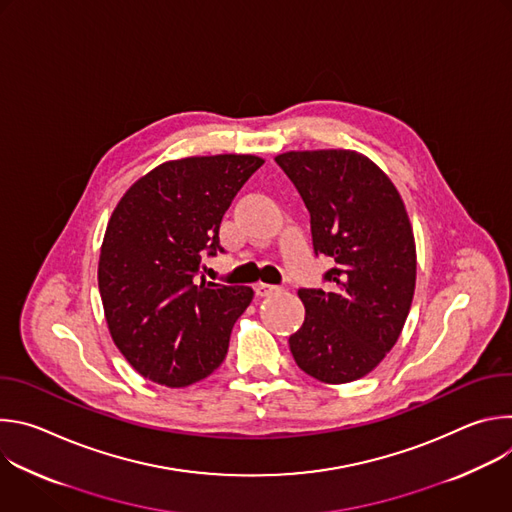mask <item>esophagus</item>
<instances>
[{
	"instance_id": "obj_1",
	"label": "esophagus",
	"mask_w": 512,
	"mask_h": 512,
	"mask_svg": "<svg viewBox=\"0 0 512 512\" xmlns=\"http://www.w3.org/2000/svg\"><path fill=\"white\" fill-rule=\"evenodd\" d=\"M277 291H279V287H275V285H269V283H255V294H257L259 298H269V296L277 294Z\"/></svg>"
}]
</instances>
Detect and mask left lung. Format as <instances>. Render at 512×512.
<instances>
[{
    "instance_id": "obj_1",
    "label": "left lung",
    "mask_w": 512,
    "mask_h": 512,
    "mask_svg": "<svg viewBox=\"0 0 512 512\" xmlns=\"http://www.w3.org/2000/svg\"><path fill=\"white\" fill-rule=\"evenodd\" d=\"M275 162L310 212L314 253L334 259L324 275L332 289L298 291L306 320L289 350L322 383L356 381L395 346L411 308L417 257L405 204L358 152H287Z\"/></svg>"
}]
</instances>
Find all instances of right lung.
I'll use <instances>...</instances> for the list:
<instances>
[{"label":"right lung","instance_id":"right-lung-1","mask_svg":"<svg viewBox=\"0 0 512 512\" xmlns=\"http://www.w3.org/2000/svg\"><path fill=\"white\" fill-rule=\"evenodd\" d=\"M257 156H196L139 178L115 206L99 257V291L115 346L145 379L188 387L227 356L253 300L245 285L198 281L204 255Z\"/></svg>","mask_w":512,"mask_h":512}]
</instances>
